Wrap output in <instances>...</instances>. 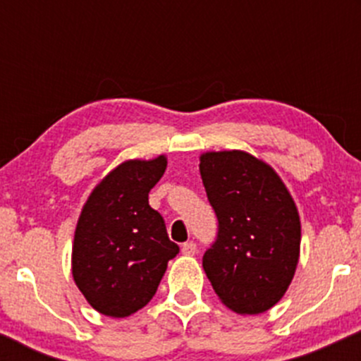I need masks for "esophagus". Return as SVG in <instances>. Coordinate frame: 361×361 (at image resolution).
<instances>
[{
	"instance_id": "obj_1",
	"label": "esophagus",
	"mask_w": 361,
	"mask_h": 361,
	"mask_svg": "<svg viewBox=\"0 0 361 361\" xmlns=\"http://www.w3.org/2000/svg\"><path fill=\"white\" fill-rule=\"evenodd\" d=\"M181 251H183V255H188V257H190V255L197 253V245H195L194 241H187L181 246Z\"/></svg>"
}]
</instances>
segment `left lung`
I'll list each match as a JSON object with an SVG mask.
<instances>
[{"mask_svg": "<svg viewBox=\"0 0 361 361\" xmlns=\"http://www.w3.org/2000/svg\"><path fill=\"white\" fill-rule=\"evenodd\" d=\"M201 178L218 220L202 267L214 293L239 314L278 304L292 283L300 251V220L281 178L246 152H209Z\"/></svg>", "mask_w": 361, "mask_h": 361, "instance_id": "1", "label": "left lung"}]
</instances>
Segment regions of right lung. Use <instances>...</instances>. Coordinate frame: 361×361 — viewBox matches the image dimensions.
I'll return each mask as SVG.
<instances>
[{"mask_svg":"<svg viewBox=\"0 0 361 361\" xmlns=\"http://www.w3.org/2000/svg\"><path fill=\"white\" fill-rule=\"evenodd\" d=\"M164 155L127 160L90 194L73 243V278L101 314L126 318L148 304L180 246L167 235L148 194L166 171Z\"/></svg>","mask_w":361,"mask_h":361,"instance_id":"right-lung-1","label":"right lung"}]
</instances>
